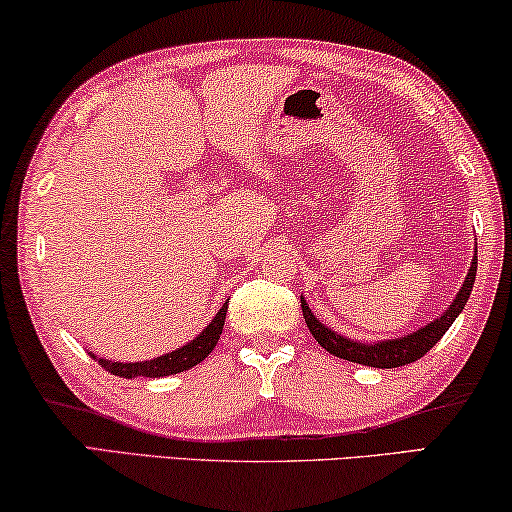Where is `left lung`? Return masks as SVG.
<instances>
[{
  "label": "left lung",
  "instance_id": "8db88e82",
  "mask_svg": "<svg viewBox=\"0 0 512 512\" xmlns=\"http://www.w3.org/2000/svg\"><path fill=\"white\" fill-rule=\"evenodd\" d=\"M475 269H478V250H475L471 269L466 273L464 287L459 290L448 311H445L441 318L429 322L427 327L417 329L415 334L403 336V338H392V341H380L371 345V343H357L345 336H338L336 331L327 329L318 318H315L304 297H301V311H304V320L308 329H311L315 341H318L322 348L331 352L334 357L348 359V362H357L364 366H376V369H397V366H406L410 362H415V359L424 357L438 341H441V336L450 329L457 315L464 311L466 301L471 297V290L475 283Z\"/></svg>",
  "mask_w": 512,
  "mask_h": 512
}]
</instances>
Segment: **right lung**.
Instances as JSON below:
<instances>
[{
	"instance_id": "add662e5",
	"label": "right lung",
	"mask_w": 512,
	"mask_h": 512,
	"mask_svg": "<svg viewBox=\"0 0 512 512\" xmlns=\"http://www.w3.org/2000/svg\"><path fill=\"white\" fill-rule=\"evenodd\" d=\"M229 304V301H227ZM227 304L220 308L218 315L211 320L201 334L190 341L183 348H178L169 355H162L157 359H150V362H134V364H122V362H109V359H97L99 364L104 366L106 371L113 373V376L120 378H134V376H146V378H162V376H174V373H181L197 366L201 359L208 357L215 345L220 341L222 327H225V315H227Z\"/></svg>"
}]
</instances>
